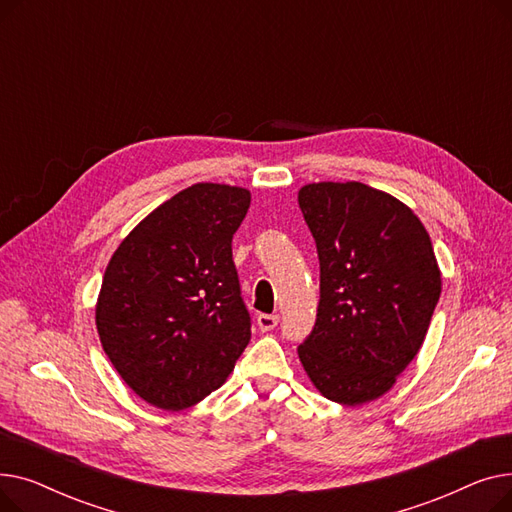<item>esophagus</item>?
<instances>
[{
    "label": "esophagus",
    "instance_id": "34e87169",
    "mask_svg": "<svg viewBox=\"0 0 512 512\" xmlns=\"http://www.w3.org/2000/svg\"><path fill=\"white\" fill-rule=\"evenodd\" d=\"M257 326L261 332H270L278 326V315H267V313H261L257 317Z\"/></svg>",
    "mask_w": 512,
    "mask_h": 512
}]
</instances>
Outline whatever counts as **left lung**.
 <instances>
[{
	"label": "left lung",
	"instance_id": "1",
	"mask_svg": "<svg viewBox=\"0 0 512 512\" xmlns=\"http://www.w3.org/2000/svg\"><path fill=\"white\" fill-rule=\"evenodd\" d=\"M299 207L319 257V307L299 359L321 396H384L425 340L442 292L432 240L409 205L363 182H311Z\"/></svg>",
	"mask_w": 512,
	"mask_h": 512
}]
</instances>
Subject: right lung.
Returning a JSON list of instances; mask_svg holds the SVG:
<instances>
[{"mask_svg": "<svg viewBox=\"0 0 512 512\" xmlns=\"http://www.w3.org/2000/svg\"><path fill=\"white\" fill-rule=\"evenodd\" d=\"M242 186L197 182L134 226L105 267L95 326L124 384L164 411L218 390L251 340L232 236Z\"/></svg>", "mask_w": 512, "mask_h": 512, "instance_id": "1", "label": "right lung"}]
</instances>
